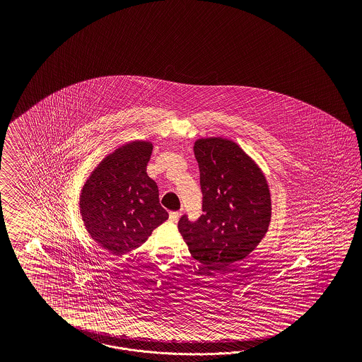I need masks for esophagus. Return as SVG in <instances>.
Segmentation results:
<instances>
[{"label":"esophagus","mask_w":362,"mask_h":362,"mask_svg":"<svg viewBox=\"0 0 362 362\" xmlns=\"http://www.w3.org/2000/svg\"><path fill=\"white\" fill-rule=\"evenodd\" d=\"M179 216H180V214L179 212H170V218H168V220L171 221V223H176L177 221V219H179Z\"/></svg>","instance_id":"34e87169"}]
</instances>
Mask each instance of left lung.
Listing matches in <instances>:
<instances>
[{
    "label": "left lung",
    "mask_w": 362,
    "mask_h": 362,
    "mask_svg": "<svg viewBox=\"0 0 362 362\" xmlns=\"http://www.w3.org/2000/svg\"><path fill=\"white\" fill-rule=\"evenodd\" d=\"M202 188L197 220L183 215L177 228L191 255L214 271L248 256L271 221L267 180L252 159L232 141L199 139L194 147Z\"/></svg>",
    "instance_id": "left-lung-1"
}]
</instances>
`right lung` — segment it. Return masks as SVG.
Segmentation results:
<instances>
[{"label": "right lung", "mask_w": 362, "mask_h": 362, "mask_svg": "<svg viewBox=\"0 0 362 362\" xmlns=\"http://www.w3.org/2000/svg\"><path fill=\"white\" fill-rule=\"evenodd\" d=\"M153 144L132 142L106 156L81 194L88 233L110 252H130L168 219L158 186L146 173Z\"/></svg>", "instance_id": "obj_1"}]
</instances>
